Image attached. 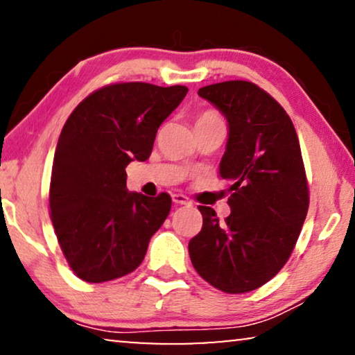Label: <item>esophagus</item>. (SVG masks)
Masks as SVG:
<instances>
[{"label": "esophagus", "instance_id": "esophagus-1", "mask_svg": "<svg viewBox=\"0 0 355 355\" xmlns=\"http://www.w3.org/2000/svg\"><path fill=\"white\" fill-rule=\"evenodd\" d=\"M173 202L176 205H191V200H189L187 196L184 193H173Z\"/></svg>", "mask_w": 355, "mask_h": 355}]
</instances>
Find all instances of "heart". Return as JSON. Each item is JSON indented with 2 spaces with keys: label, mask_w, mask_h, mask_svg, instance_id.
Listing matches in <instances>:
<instances>
[{
  "label": "heart",
  "mask_w": 355,
  "mask_h": 355,
  "mask_svg": "<svg viewBox=\"0 0 355 355\" xmlns=\"http://www.w3.org/2000/svg\"><path fill=\"white\" fill-rule=\"evenodd\" d=\"M210 121H221L220 114L215 113V111H211V110L203 111V113H200V114L197 116L196 125H197V124H203V123H210Z\"/></svg>",
  "instance_id": "1"
}]
</instances>
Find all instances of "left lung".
Segmentation results:
<instances>
[{"label":"left lung","instance_id":"1","mask_svg":"<svg viewBox=\"0 0 355 355\" xmlns=\"http://www.w3.org/2000/svg\"><path fill=\"white\" fill-rule=\"evenodd\" d=\"M230 125L220 178L230 181L225 221L198 207L202 231L189 242L198 275L227 294L254 291L293 254L309 210V184L294 124L259 85L227 80L202 87Z\"/></svg>","mask_w":355,"mask_h":355}]
</instances>
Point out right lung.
<instances>
[{"mask_svg":"<svg viewBox=\"0 0 355 355\" xmlns=\"http://www.w3.org/2000/svg\"><path fill=\"white\" fill-rule=\"evenodd\" d=\"M187 87L118 82L95 90L67 118L50 182V216L74 275L105 283L132 273L171 210V197L125 189V166L145 162L157 130Z\"/></svg>","mask_w":355,"mask_h":355,"instance_id":"right-lung-1","label":"right lung"}]
</instances>
